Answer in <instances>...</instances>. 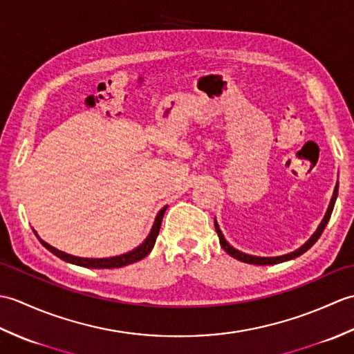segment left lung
I'll return each mask as SVG.
<instances>
[{"label":"left lung","mask_w":354,"mask_h":354,"mask_svg":"<svg viewBox=\"0 0 354 354\" xmlns=\"http://www.w3.org/2000/svg\"><path fill=\"white\" fill-rule=\"evenodd\" d=\"M337 187H339V184H336V187H335L332 201H330V205H328V208H327V213H326V216H324V219H322V222L319 223L318 230L315 231L313 236H312L309 240H307V242H306L301 248H298L297 251L289 252V254H284V255H278V257H257V255L245 254V252H242V251L236 250V248H232V246L227 242V240H225V237H223V234H222V231H221V228H219V225H217V222H216V219H214V227H216L217 236H219V242H221L223 250L227 251V252L231 255V257H234V259H237V260H240V261H243V263H250V265H260V266H263V265H277V263H283V261H288V260H292V259H295V257H299V255L304 254L307 250H310V248L315 245V242H317V240L321 237L322 231H324L326 225L328 223L330 216H332V212H333L336 198H337Z\"/></svg>","instance_id":"8db88e82"}]
</instances>
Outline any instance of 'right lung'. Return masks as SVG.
Listing matches in <instances>:
<instances>
[{
	"label": "right lung",
	"instance_id": "right-lung-1",
	"mask_svg": "<svg viewBox=\"0 0 354 354\" xmlns=\"http://www.w3.org/2000/svg\"><path fill=\"white\" fill-rule=\"evenodd\" d=\"M165 209L167 207H164L160 209V213L156 214L155 217V222H153V227L150 230L149 236L146 237L145 242H142L140 246L135 248V250L122 254V255H117V257H108V259H84V257H76V255H71V254H66L64 251H59L56 248H53L51 245H48L47 242H44V240L37 236L39 239V242L47 248L50 252H53L55 255H57L59 259H62L64 261H68L73 263V265H77V266H84V268H93V269H112V268H122L126 265H131V263L138 261L141 259H145L146 255L152 251V248L156 242V237H158V232H160L161 228V222H162V216L165 213Z\"/></svg>",
	"mask_w": 354,
	"mask_h": 354
}]
</instances>
